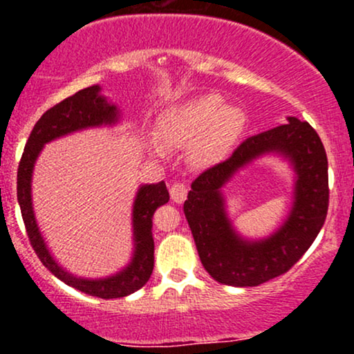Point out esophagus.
<instances>
[{"mask_svg": "<svg viewBox=\"0 0 354 354\" xmlns=\"http://www.w3.org/2000/svg\"><path fill=\"white\" fill-rule=\"evenodd\" d=\"M169 196H171V200L174 203H183L186 200V196H188V188H186L185 183H174L171 185V188H169Z\"/></svg>", "mask_w": 354, "mask_h": 354, "instance_id": "1", "label": "esophagus"}]
</instances>
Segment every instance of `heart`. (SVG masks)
<instances>
[{
	"instance_id": "b5f03b06",
	"label": "heart",
	"mask_w": 354,
	"mask_h": 354,
	"mask_svg": "<svg viewBox=\"0 0 354 354\" xmlns=\"http://www.w3.org/2000/svg\"><path fill=\"white\" fill-rule=\"evenodd\" d=\"M245 116L234 106H225L216 95H205L165 109L156 120V135L171 148H189L194 165L209 166L221 161L238 140ZM154 156H165L158 141H149Z\"/></svg>"
}]
</instances>
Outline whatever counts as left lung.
<instances>
[{
  "instance_id": "left-lung-1",
  "label": "left lung",
  "mask_w": 354,
  "mask_h": 354,
  "mask_svg": "<svg viewBox=\"0 0 354 354\" xmlns=\"http://www.w3.org/2000/svg\"><path fill=\"white\" fill-rule=\"evenodd\" d=\"M278 152L297 173L294 208L276 234L250 242L230 226L221 188L256 157ZM330 205L328 158L318 133L306 121L288 123L250 136L228 160L211 166L191 183L185 216L205 270L228 286H258L284 274L313 245Z\"/></svg>"
}]
</instances>
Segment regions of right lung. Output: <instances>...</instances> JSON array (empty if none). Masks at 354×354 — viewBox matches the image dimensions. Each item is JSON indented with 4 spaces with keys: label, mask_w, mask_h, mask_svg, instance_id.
<instances>
[{
    "label": "right lung",
    "mask_w": 354,
    "mask_h": 354,
    "mask_svg": "<svg viewBox=\"0 0 354 354\" xmlns=\"http://www.w3.org/2000/svg\"><path fill=\"white\" fill-rule=\"evenodd\" d=\"M100 86H89L75 93L70 98L48 109L35 124L33 131L28 138L26 146L18 166V203L21 208V216L26 226L28 238L35 253L41 263L51 271L56 278L66 283L68 286L76 288L81 293L98 296L103 299L123 298L143 288L148 283L154 266V241H153V214L160 206L169 200L165 181L156 185H145L138 189L135 205H133V241L135 251L133 259L120 273L101 279H84L73 276L63 270L53 259L48 251L46 243L36 225L33 201H31V176L36 158L41 153L43 146L50 141L70 135L80 129L95 128L101 124H115L118 121V108L108 103L104 96L100 95Z\"/></svg>",
    "instance_id": "obj_1"
}]
</instances>
